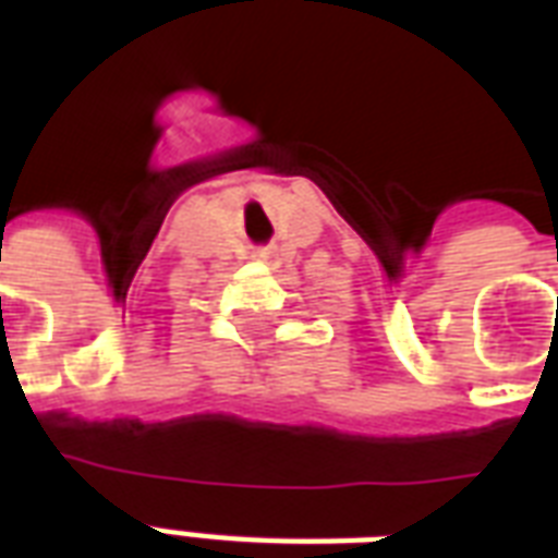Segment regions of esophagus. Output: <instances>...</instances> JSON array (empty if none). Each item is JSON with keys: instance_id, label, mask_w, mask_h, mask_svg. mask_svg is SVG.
<instances>
[{"instance_id": "1", "label": "esophagus", "mask_w": 558, "mask_h": 558, "mask_svg": "<svg viewBox=\"0 0 558 558\" xmlns=\"http://www.w3.org/2000/svg\"><path fill=\"white\" fill-rule=\"evenodd\" d=\"M269 248H260V252H257V257H269Z\"/></svg>"}]
</instances>
